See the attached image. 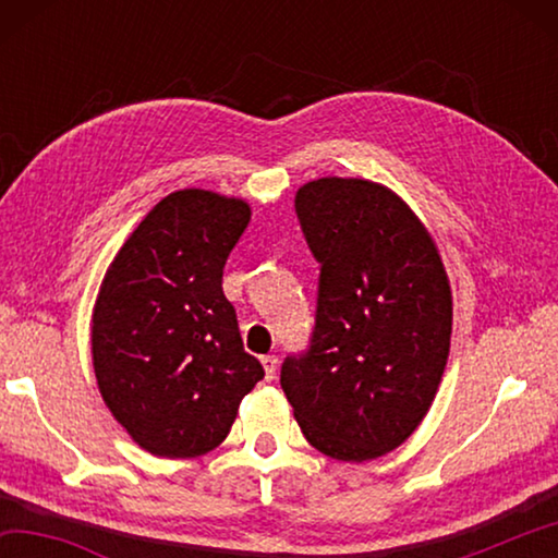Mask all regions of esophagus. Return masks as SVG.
Wrapping results in <instances>:
<instances>
[{"mask_svg": "<svg viewBox=\"0 0 558 558\" xmlns=\"http://www.w3.org/2000/svg\"><path fill=\"white\" fill-rule=\"evenodd\" d=\"M263 362V369H266L268 379H276V372H278V356L276 354H266L260 359Z\"/></svg>", "mask_w": 558, "mask_h": 558, "instance_id": "obj_1", "label": "esophagus"}]
</instances>
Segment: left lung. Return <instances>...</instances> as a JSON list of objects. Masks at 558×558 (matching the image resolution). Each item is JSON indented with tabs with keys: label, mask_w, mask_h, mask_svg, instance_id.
Masks as SVG:
<instances>
[{
	"label": "left lung",
	"mask_w": 558,
	"mask_h": 558,
	"mask_svg": "<svg viewBox=\"0 0 558 558\" xmlns=\"http://www.w3.org/2000/svg\"><path fill=\"white\" fill-rule=\"evenodd\" d=\"M295 211L319 263L317 310L280 386L310 446L344 462L381 458L418 428L446 372V268L418 216L376 182L315 179Z\"/></svg>",
	"instance_id": "8db88e82"
}]
</instances>
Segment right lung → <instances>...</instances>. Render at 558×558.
Wrapping results in <instances>:
<instances>
[{"label":"right lung","mask_w":558,"mask_h":558,"mask_svg":"<svg viewBox=\"0 0 558 558\" xmlns=\"http://www.w3.org/2000/svg\"><path fill=\"white\" fill-rule=\"evenodd\" d=\"M248 221L243 199L182 189L140 221L102 278L90 329L98 389L153 456L214 450L266 376L221 288Z\"/></svg>","instance_id":"obj_1"}]
</instances>
